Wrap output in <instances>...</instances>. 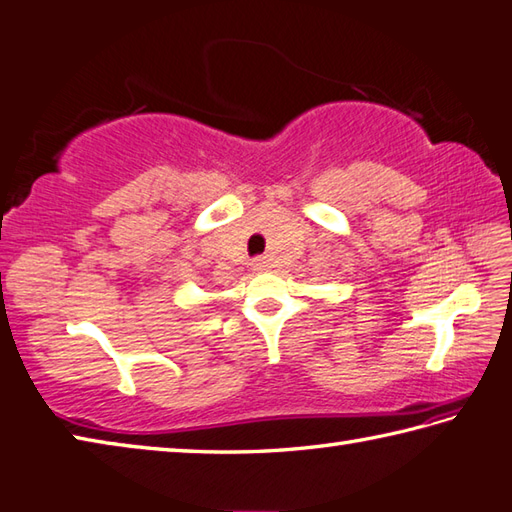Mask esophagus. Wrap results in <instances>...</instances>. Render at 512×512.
<instances>
[{"label": "esophagus", "mask_w": 512, "mask_h": 512, "mask_svg": "<svg viewBox=\"0 0 512 512\" xmlns=\"http://www.w3.org/2000/svg\"><path fill=\"white\" fill-rule=\"evenodd\" d=\"M252 265H254V269H256V272H265V269H269V267H272V263H269V258H265V256H260V258H256Z\"/></svg>", "instance_id": "34e87169"}]
</instances>
